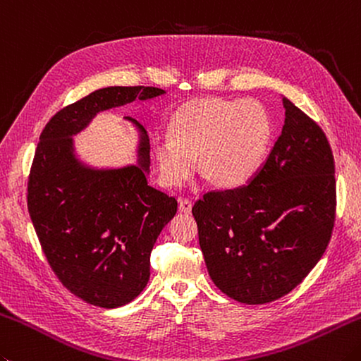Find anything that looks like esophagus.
<instances>
[{
	"label": "esophagus",
	"instance_id": "obj_1",
	"mask_svg": "<svg viewBox=\"0 0 361 361\" xmlns=\"http://www.w3.org/2000/svg\"><path fill=\"white\" fill-rule=\"evenodd\" d=\"M178 208L181 213H190V209H192V202L188 199H178Z\"/></svg>",
	"mask_w": 361,
	"mask_h": 361
}]
</instances>
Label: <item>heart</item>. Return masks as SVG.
I'll list each match as a JSON object with an SVG mask.
<instances>
[{
  "label": "heart",
  "instance_id": "obj_1",
  "mask_svg": "<svg viewBox=\"0 0 361 361\" xmlns=\"http://www.w3.org/2000/svg\"><path fill=\"white\" fill-rule=\"evenodd\" d=\"M172 137L154 142L159 176L167 188H181L202 169L217 185L236 188L249 181L271 144V117L253 98H200L176 112Z\"/></svg>",
  "mask_w": 361,
  "mask_h": 361
}]
</instances>
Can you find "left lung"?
Returning a JSON list of instances; mask_svg holds the SVG:
<instances>
[{"label":"left lung","instance_id":"8db88e82","mask_svg":"<svg viewBox=\"0 0 361 361\" xmlns=\"http://www.w3.org/2000/svg\"><path fill=\"white\" fill-rule=\"evenodd\" d=\"M285 125L247 185L211 190L192 214L214 285L261 305L302 283L326 252L335 225L334 154L314 120L283 97Z\"/></svg>","mask_w":361,"mask_h":361}]
</instances>
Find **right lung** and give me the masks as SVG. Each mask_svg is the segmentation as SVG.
<instances>
[{"mask_svg":"<svg viewBox=\"0 0 361 361\" xmlns=\"http://www.w3.org/2000/svg\"><path fill=\"white\" fill-rule=\"evenodd\" d=\"M158 87H104L68 104L40 134L27 180V211L49 266L70 293L95 307L136 299L150 279V253L176 200L148 185L150 142L139 131L137 164L97 169L75 153L73 136L98 112L164 95Z\"/></svg>","mask_w":361,"mask_h":361,"instance_id":"obj_1","label":"right lung"}]
</instances>
